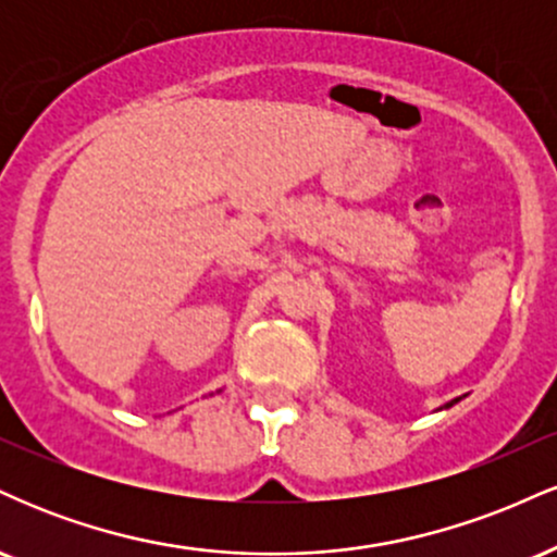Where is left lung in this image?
Returning a JSON list of instances; mask_svg holds the SVG:
<instances>
[{
    "instance_id": "8db88e82",
    "label": "left lung",
    "mask_w": 557,
    "mask_h": 557,
    "mask_svg": "<svg viewBox=\"0 0 557 557\" xmlns=\"http://www.w3.org/2000/svg\"><path fill=\"white\" fill-rule=\"evenodd\" d=\"M456 400H458V398H456ZM456 400H450V403H447V406H453V403H456ZM447 406H445V408H447Z\"/></svg>"
}]
</instances>
